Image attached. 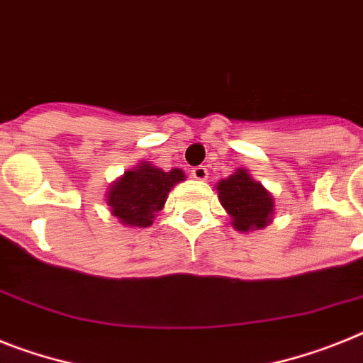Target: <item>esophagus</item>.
<instances>
[{
  "instance_id": "1",
  "label": "esophagus",
  "mask_w": 363,
  "mask_h": 363,
  "mask_svg": "<svg viewBox=\"0 0 363 363\" xmlns=\"http://www.w3.org/2000/svg\"><path fill=\"white\" fill-rule=\"evenodd\" d=\"M191 177H194V179H197V181H206V177H208V169H206V166L191 167Z\"/></svg>"
}]
</instances>
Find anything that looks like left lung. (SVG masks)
Returning a JSON list of instances; mask_svg holds the SVG:
<instances>
[{"mask_svg": "<svg viewBox=\"0 0 363 363\" xmlns=\"http://www.w3.org/2000/svg\"><path fill=\"white\" fill-rule=\"evenodd\" d=\"M219 201L233 218L234 228H264L273 214V197L260 182L252 181L247 172L238 169L218 184Z\"/></svg>", "mask_w": 363, "mask_h": 363, "instance_id": "obj_1", "label": "left lung"}]
</instances>
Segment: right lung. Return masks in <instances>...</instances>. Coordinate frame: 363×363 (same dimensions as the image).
I'll use <instances>...</instances> for the list:
<instances>
[{"mask_svg": "<svg viewBox=\"0 0 363 363\" xmlns=\"http://www.w3.org/2000/svg\"><path fill=\"white\" fill-rule=\"evenodd\" d=\"M184 179V173L175 167L162 172L144 162L133 172H125L120 181L108 191L111 212L121 223L130 227H149L158 210H162L173 184Z\"/></svg>", "mask_w": 363, "mask_h": 363, "instance_id": "1", "label": "right lung"}]
</instances>
